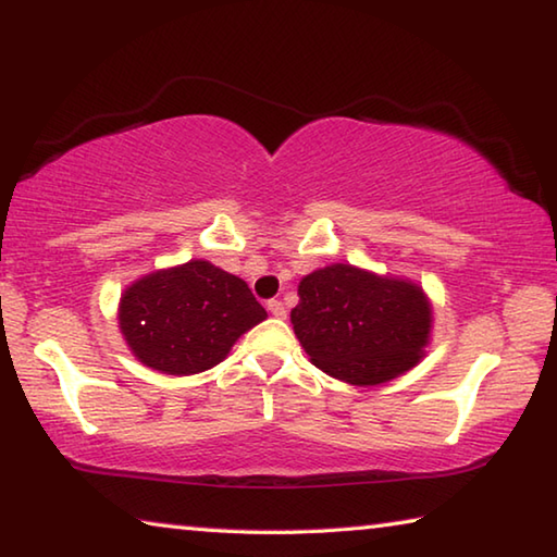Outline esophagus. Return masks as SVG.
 Instances as JSON below:
<instances>
[{
	"instance_id": "esophagus-1",
	"label": "esophagus",
	"mask_w": 557,
	"mask_h": 557,
	"mask_svg": "<svg viewBox=\"0 0 557 557\" xmlns=\"http://www.w3.org/2000/svg\"><path fill=\"white\" fill-rule=\"evenodd\" d=\"M268 309H270V314L277 317V319H285L287 317V309H285V305H282L280 299H270L268 301Z\"/></svg>"
}]
</instances>
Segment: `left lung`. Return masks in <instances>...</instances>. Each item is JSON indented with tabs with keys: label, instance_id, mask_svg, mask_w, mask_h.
<instances>
[{
	"label": "left lung",
	"instance_id": "1",
	"mask_svg": "<svg viewBox=\"0 0 557 557\" xmlns=\"http://www.w3.org/2000/svg\"><path fill=\"white\" fill-rule=\"evenodd\" d=\"M292 326L317 369L351 385H381L425 356L432 307L410 280L334 265L299 282Z\"/></svg>",
	"mask_w": 557,
	"mask_h": 557
}]
</instances>
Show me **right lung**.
<instances>
[{
  "instance_id": "1",
  "label": "right lung",
  "mask_w": 557,
  "mask_h": 557,
  "mask_svg": "<svg viewBox=\"0 0 557 557\" xmlns=\"http://www.w3.org/2000/svg\"><path fill=\"white\" fill-rule=\"evenodd\" d=\"M268 317L250 287L209 260L157 270L122 292L117 322L147 369L191 375L213 369Z\"/></svg>"
}]
</instances>
